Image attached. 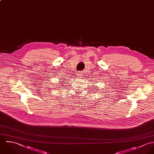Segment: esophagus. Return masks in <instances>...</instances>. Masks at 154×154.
<instances>
[{"label":"esophagus","mask_w":154,"mask_h":154,"mask_svg":"<svg viewBox=\"0 0 154 154\" xmlns=\"http://www.w3.org/2000/svg\"><path fill=\"white\" fill-rule=\"evenodd\" d=\"M77 75H78L79 77H82L83 76V73L81 72H78Z\"/></svg>","instance_id":"esophagus-1"}]
</instances>
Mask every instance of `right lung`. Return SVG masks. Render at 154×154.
Returning a JSON list of instances; mask_svg holds the SVG:
<instances>
[{
  "instance_id": "add662e5",
  "label": "right lung",
  "mask_w": 154,
  "mask_h": 154,
  "mask_svg": "<svg viewBox=\"0 0 154 154\" xmlns=\"http://www.w3.org/2000/svg\"><path fill=\"white\" fill-rule=\"evenodd\" d=\"M62 83V84H63V83ZM62 86L61 84V85H60V86ZM61 88V87H59V88Z\"/></svg>"
}]
</instances>
